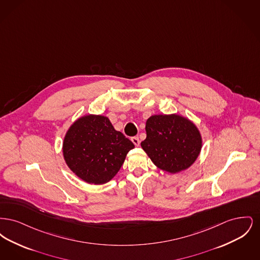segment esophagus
<instances>
[{
    "label": "esophagus",
    "instance_id": "esophagus-1",
    "mask_svg": "<svg viewBox=\"0 0 260 260\" xmlns=\"http://www.w3.org/2000/svg\"><path fill=\"white\" fill-rule=\"evenodd\" d=\"M132 141H133V143H134L136 146H139L140 141H139V138H138L137 136H134V137H132Z\"/></svg>",
    "mask_w": 260,
    "mask_h": 260
}]
</instances>
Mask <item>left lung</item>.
Segmentation results:
<instances>
[{
	"instance_id": "left-lung-1",
	"label": "left lung",
	"mask_w": 260,
	"mask_h": 260,
	"mask_svg": "<svg viewBox=\"0 0 260 260\" xmlns=\"http://www.w3.org/2000/svg\"><path fill=\"white\" fill-rule=\"evenodd\" d=\"M141 142L153 164L167 173H180L198 159L203 146L198 126L178 114L152 115L146 121Z\"/></svg>"
}]
</instances>
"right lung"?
Returning a JSON list of instances; mask_svg holds the SVG:
<instances>
[{
	"mask_svg": "<svg viewBox=\"0 0 260 260\" xmlns=\"http://www.w3.org/2000/svg\"><path fill=\"white\" fill-rule=\"evenodd\" d=\"M134 143L114 128L108 117L88 114L67 129L62 143L67 167L88 184H104L120 171Z\"/></svg>",
	"mask_w": 260,
	"mask_h": 260,
	"instance_id": "add662e5",
	"label": "right lung"
}]
</instances>
